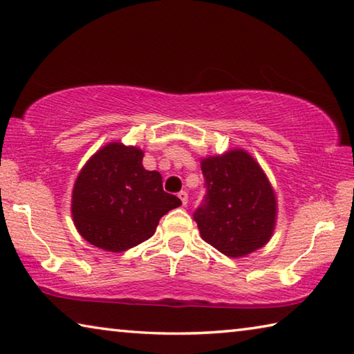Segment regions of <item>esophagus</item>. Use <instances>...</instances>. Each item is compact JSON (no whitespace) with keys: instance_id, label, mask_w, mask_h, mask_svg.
I'll list each match as a JSON object with an SVG mask.
<instances>
[{"instance_id":"obj_1","label":"esophagus","mask_w":354,"mask_h":354,"mask_svg":"<svg viewBox=\"0 0 354 354\" xmlns=\"http://www.w3.org/2000/svg\"><path fill=\"white\" fill-rule=\"evenodd\" d=\"M178 196H179V199H181L184 205L187 204V201H189V195H187V192H184V190H183V192H179Z\"/></svg>"}]
</instances>
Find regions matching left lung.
I'll return each instance as SVG.
<instances>
[{
    "mask_svg": "<svg viewBox=\"0 0 354 354\" xmlns=\"http://www.w3.org/2000/svg\"><path fill=\"white\" fill-rule=\"evenodd\" d=\"M204 203L194 214L203 240L240 259L265 246L277 223V198L260 164L243 149L201 158Z\"/></svg>",
    "mask_w": 354,
    "mask_h": 354,
    "instance_id": "obj_1",
    "label": "left lung"
}]
</instances>
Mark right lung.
I'll return each instance as SVG.
<instances>
[{
	"mask_svg": "<svg viewBox=\"0 0 354 354\" xmlns=\"http://www.w3.org/2000/svg\"><path fill=\"white\" fill-rule=\"evenodd\" d=\"M139 147L110 142L86 160L77 176L71 214L79 234L93 246L124 252L155 234L167 212L181 199L165 194L162 176L145 170Z\"/></svg>",
	"mask_w": 354,
	"mask_h": 354,
	"instance_id": "obj_1",
	"label": "right lung"
}]
</instances>
